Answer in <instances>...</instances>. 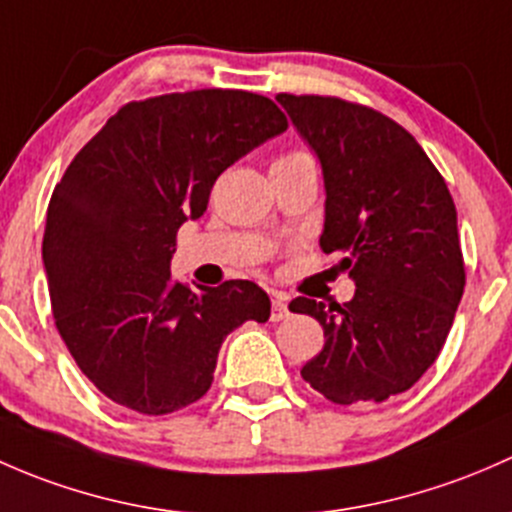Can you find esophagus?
<instances>
[{"instance_id": "obj_1", "label": "esophagus", "mask_w": 512, "mask_h": 512, "mask_svg": "<svg viewBox=\"0 0 512 512\" xmlns=\"http://www.w3.org/2000/svg\"><path fill=\"white\" fill-rule=\"evenodd\" d=\"M288 318V295L286 293H271V320L278 323V320Z\"/></svg>"}]
</instances>
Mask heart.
<instances>
[{
	"label": "heart",
	"mask_w": 512,
	"mask_h": 512,
	"mask_svg": "<svg viewBox=\"0 0 512 512\" xmlns=\"http://www.w3.org/2000/svg\"><path fill=\"white\" fill-rule=\"evenodd\" d=\"M303 160H310V157L305 155V152H288V155L278 157V160L273 162V165H291V162H303Z\"/></svg>",
	"instance_id": "b5f03b06"
}]
</instances>
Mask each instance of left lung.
<instances>
[{
  "label": "left lung",
  "mask_w": 512,
  "mask_h": 512,
  "mask_svg": "<svg viewBox=\"0 0 512 512\" xmlns=\"http://www.w3.org/2000/svg\"><path fill=\"white\" fill-rule=\"evenodd\" d=\"M323 167V254L355 281L350 303L295 298L325 345L300 370L335 404L384 402L429 370L463 286L456 207L444 177L399 123L330 96L276 98Z\"/></svg>",
  "instance_id": "left-lung-1"
}]
</instances>
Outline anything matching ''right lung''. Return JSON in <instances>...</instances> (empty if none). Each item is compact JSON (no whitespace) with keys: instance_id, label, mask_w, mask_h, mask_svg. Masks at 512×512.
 Wrapping results in <instances>:
<instances>
[{"instance_id":"add662e5","label":"right lung","mask_w":512,"mask_h":512,"mask_svg":"<svg viewBox=\"0 0 512 512\" xmlns=\"http://www.w3.org/2000/svg\"><path fill=\"white\" fill-rule=\"evenodd\" d=\"M286 128L281 108L249 91L133 100L63 172L41 249L51 310L76 365L115 404L160 416L197 402L224 337L268 320L256 283L189 291L170 258L221 172Z\"/></svg>"}]
</instances>
